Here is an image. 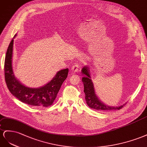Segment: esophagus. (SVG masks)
<instances>
[{
	"instance_id": "esophagus-1",
	"label": "esophagus",
	"mask_w": 147,
	"mask_h": 147,
	"mask_svg": "<svg viewBox=\"0 0 147 147\" xmlns=\"http://www.w3.org/2000/svg\"><path fill=\"white\" fill-rule=\"evenodd\" d=\"M80 68V67H79V65L78 64H76L73 65L72 67H71V71H72L73 73H76L77 71H78V70Z\"/></svg>"
}]
</instances>
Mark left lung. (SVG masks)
Instances as JSON below:
<instances>
[{
  "label": "left lung",
  "mask_w": 147,
  "mask_h": 147,
  "mask_svg": "<svg viewBox=\"0 0 147 147\" xmlns=\"http://www.w3.org/2000/svg\"><path fill=\"white\" fill-rule=\"evenodd\" d=\"M89 66L86 65L82 68L81 73L85 76L82 78V81L84 84V92L85 93V98L87 105L90 108L100 111H110L113 110H119L123 108L125 103L118 107H113L106 105L98 99L95 94L94 83L91 79Z\"/></svg>",
  "instance_id": "8db88e82"
}]
</instances>
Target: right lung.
Listing matches in <instances>:
<instances>
[{"label":"right lung","instance_id":"obj_1","mask_svg":"<svg viewBox=\"0 0 147 147\" xmlns=\"http://www.w3.org/2000/svg\"><path fill=\"white\" fill-rule=\"evenodd\" d=\"M16 36L15 35L13 39ZM13 39L8 46L5 58V79L11 94L21 102L33 107L50 106L56 98L63 82L68 74V68L58 71L52 79L46 84L37 88L29 87L21 82L14 74L12 65Z\"/></svg>","mask_w":147,"mask_h":147}]
</instances>
